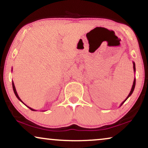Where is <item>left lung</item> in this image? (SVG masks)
I'll return each mask as SVG.
<instances>
[{"mask_svg":"<svg viewBox=\"0 0 148 148\" xmlns=\"http://www.w3.org/2000/svg\"><path fill=\"white\" fill-rule=\"evenodd\" d=\"M133 71H134V73H135V62H133ZM135 78H134V81H133V86H132V88H131V92H130V93H129V94L128 95V96L126 98V99H125V100L123 101V102L121 103V106H122V105L124 104V102H125V101H126L127 99L129 98V97H130L131 96V95L133 94V91H134V89H135Z\"/></svg>","mask_w":148,"mask_h":148,"instance_id":"obj_1","label":"left lung"}]
</instances>
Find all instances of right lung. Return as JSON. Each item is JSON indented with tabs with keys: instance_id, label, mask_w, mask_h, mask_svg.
<instances>
[{
	"instance_id": "right-lung-1",
	"label": "right lung",
	"mask_w": 148,
	"mask_h": 148,
	"mask_svg": "<svg viewBox=\"0 0 148 148\" xmlns=\"http://www.w3.org/2000/svg\"><path fill=\"white\" fill-rule=\"evenodd\" d=\"M12 86H13V91H14V93H15V96H16V97H17V98H18V100H20L21 101V102L23 103V104H24V103L23 102V101H22L21 99H20V98L19 97V96H18V94H17V91H16V89H15V85H14V83H13V82H12ZM26 106L27 107V108H29L30 110H33V111H36V110H34V109H33V108H30V107H29L28 106H27V105L26 104H25Z\"/></svg>"
}]
</instances>
